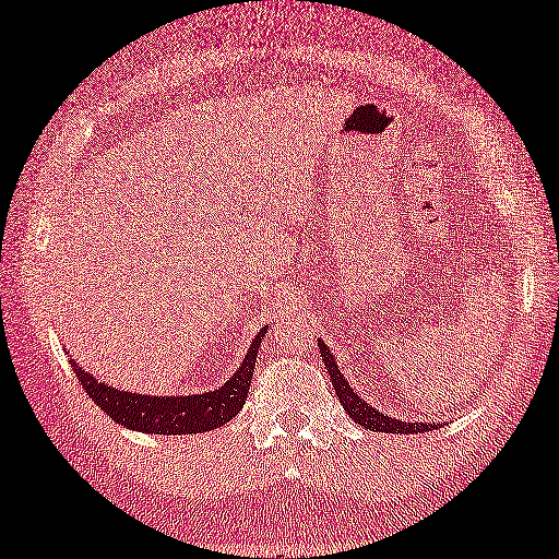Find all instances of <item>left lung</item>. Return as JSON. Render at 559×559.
I'll return each instance as SVG.
<instances>
[{"label":"left lung","instance_id":"left-lung-1","mask_svg":"<svg viewBox=\"0 0 559 559\" xmlns=\"http://www.w3.org/2000/svg\"><path fill=\"white\" fill-rule=\"evenodd\" d=\"M318 347H321V357L325 361V367L330 371V381H333V389H335V395L337 401L343 403L345 413L355 419L357 425L367 427L371 431H385V435H425V431H431L437 425H427V423H401V419H393L389 415L379 413V409L369 407L367 403L361 401V397L355 393V389H349V383L345 381V376L340 373L337 364L333 359V352L328 349V345L323 343V340H318Z\"/></svg>","mask_w":559,"mask_h":559}]
</instances>
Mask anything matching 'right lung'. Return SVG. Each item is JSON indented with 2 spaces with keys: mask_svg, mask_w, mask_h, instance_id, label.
Segmentation results:
<instances>
[{
  "mask_svg": "<svg viewBox=\"0 0 559 559\" xmlns=\"http://www.w3.org/2000/svg\"><path fill=\"white\" fill-rule=\"evenodd\" d=\"M265 330L255 335L241 367L219 391L202 395H142L110 389L94 376L79 369L72 361L74 373L82 381L86 395L94 401L116 425L136 429L142 435H198L229 423L243 407L253 379L258 347Z\"/></svg>",
  "mask_w": 559,
  "mask_h": 559,
  "instance_id": "add662e5",
  "label": "right lung"
}]
</instances>
